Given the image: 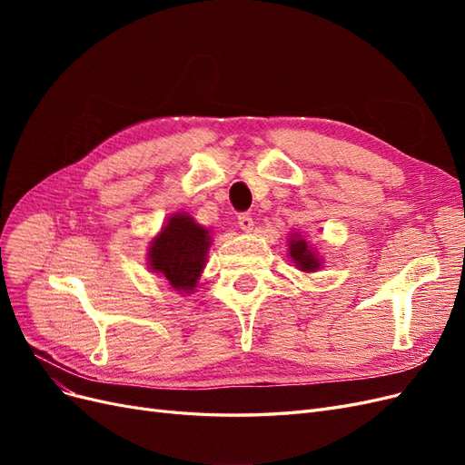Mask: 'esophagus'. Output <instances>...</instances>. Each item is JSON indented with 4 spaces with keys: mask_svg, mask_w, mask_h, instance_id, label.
<instances>
[{
    "mask_svg": "<svg viewBox=\"0 0 465 465\" xmlns=\"http://www.w3.org/2000/svg\"><path fill=\"white\" fill-rule=\"evenodd\" d=\"M238 227H241L244 232L254 231V219H252L250 213H241L238 215Z\"/></svg>",
    "mask_w": 465,
    "mask_h": 465,
    "instance_id": "34e87169",
    "label": "esophagus"
}]
</instances>
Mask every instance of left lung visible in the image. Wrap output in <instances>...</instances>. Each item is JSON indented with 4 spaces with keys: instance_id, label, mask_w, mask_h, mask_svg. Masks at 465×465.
I'll return each instance as SVG.
<instances>
[{
    "instance_id": "1",
    "label": "left lung",
    "mask_w": 465,
    "mask_h": 465,
    "mask_svg": "<svg viewBox=\"0 0 465 465\" xmlns=\"http://www.w3.org/2000/svg\"><path fill=\"white\" fill-rule=\"evenodd\" d=\"M289 252L292 262L299 265V270L302 272H316L320 267V262L316 260L314 252H311L308 244L304 241H299V238H292L289 241Z\"/></svg>"
}]
</instances>
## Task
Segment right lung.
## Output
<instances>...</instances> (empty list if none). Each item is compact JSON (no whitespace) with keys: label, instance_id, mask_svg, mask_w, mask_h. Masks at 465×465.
<instances>
[{"label":"right lung","instance_id":"add662e5","mask_svg":"<svg viewBox=\"0 0 465 465\" xmlns=\"http://www.w3.org/2000/svg\"><path fill=\"white\" fill-rule=\"evenodd\" d=\"M209 231L188 215H174L149 248V265L163 273L176 291H192L198 283L209 248Z\"/></svg>","mask_w":465,"mask_h":465}]
</instances>
